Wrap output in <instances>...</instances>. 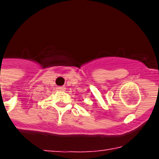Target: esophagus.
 <instances>
[{"instance_id": "obj_1", "label": "esophagus", "mask_w": 159, "mask_h": 159, "mask_svg": "<svg viewBox=\"0 0 159 159\" xmlns=\"http://www.w3.org/2000/svg\"><path fill=\"white\" fill-rule=\"evenodd\" d=\"M57 89V91H59V92H64L65 90H66V87H58Z\"/></svg>"}]
</instances>
